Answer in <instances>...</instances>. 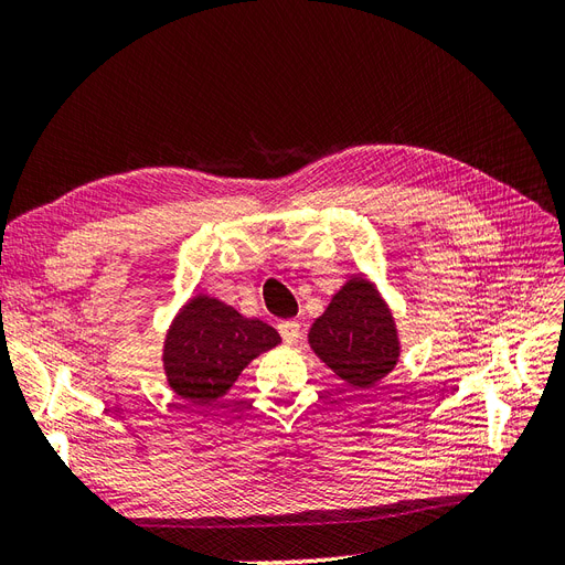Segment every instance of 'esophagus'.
<instances>
[{
	"instance_id": "esophagus-1",
	"label": "esophagus",
	"mask_w": 565,
	"mask_h": 565,
	"mask_svg": "<svg viewBox=\"0 0 565 565\" xmlns=\"http://www.w3.org/2000/svg\"><path fill=\"white\" fill-rule=\"evenodd\" d=\"M278 332H280V337L287 341V344H295V341L299 339L301 324H299V320H295V318L280 320V322H278Z\"/></svg>"
}]
</instances>
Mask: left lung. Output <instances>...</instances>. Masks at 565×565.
I'll return each mask as SVG.
<instances>
[{
  "mask_svg": "<svg viewBox=\"0 0 565 565\" xmlns=\"http://www.w3.org/2000/svg\"><path fill=\"white\" fill-rule=\"evenodd\" d=\"M309 344L339 380L370 388L396 367L401 341L396 320L382 295L363 276H353L311 324Z\"/></svg>",
  "mask_w": 565,
  "mask_h": 565,
  "instance_id": "8db88e82",
  "label": "left lung"
}]
</instances>
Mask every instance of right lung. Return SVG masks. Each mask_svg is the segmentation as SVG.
<instances>
[{
    "mask_svg": "<svg viewBox=\"0 0 565 565\" xmlns=\"http://www.w3.org/2000/svg\"><path fill=\"white\" fill-rule=\"evenodd\" d=\"M280 344V334L259 318L195 295L169 324L162 363L167 384L193 405L218 401L256 355Z\"/></svg>",
    "mask_w": 565,
    "mask_h": 565,
    "instance_id": "1",
    "label": "right lung"
}]
</instances>
